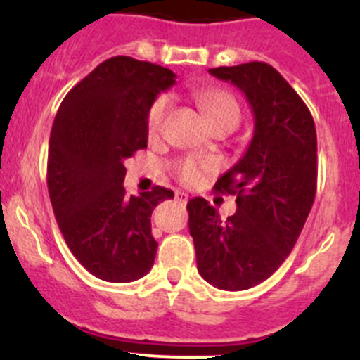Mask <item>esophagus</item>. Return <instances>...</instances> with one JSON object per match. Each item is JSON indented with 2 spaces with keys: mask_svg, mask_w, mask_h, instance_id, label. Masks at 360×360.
Here are the masks:
<instances>
[{
  "mask_svg": "<svg viewBox=\"0 0 360 360\" xmlns=\"http://www.w3.org/2000/svg\"><path fill=\"white\" fill-rule=\"evenodd\" d=\"M176 202H179V203H186L188 202V195L186 193H183V191H176Z\"/></svg>",
  "mask_w": 360,
  "mask_h": 360,
  "instance_id": "obj_1",
  "label": "esophagus"
}]
</instances>
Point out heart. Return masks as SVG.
<instances>
[{
    "label": "heart",
    "instance_id": "obj_1",
    "mask_svg": "<svg viewBox=\"0 0 360 360\" xmlns=\"http://www.w3.org/2000/svg\"><path fill=\"white\" fill-rule=\"evenodd\" d=\"M197 101L200 108L205 112L207 120H209L210 127H237L242 118V108L238 104L237 97L230 94L228 90L221 89H207L200 90L197 94ZM170 110V97L169 96H158L157 99L151 103L150 110L146 115V127L150 136H158L163 129L167 115ZM212 169V163L205 162V160H195V158H181L177 160L174 165V172L179 177L183 184H197L200 183L202 177L205 176L209 170Z\"/></svg>",
    "mask_w": 360,
    "mask_h": 360
}]
</instances>
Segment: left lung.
<instances>
[{
	"instance_id": "1",
	"label": "left lung",
	"mask_w": 360,
	"mask_h": 360,
	"mask_svg": "<svg viewBox=\"0 0 360 360\" xmlns=\"http://www.w3.org/2000/svg\"><path fill=\"white\" fill-rule=\"evenodd\" d=\"M248 97L254 136L214 190L237 195L223 221L205 198H191L190 233L198 274L214 288L244 291L266 281L291 254L317 190V132L310 110L266 63L209 69Z\"/></svg>"
}]
</instances>
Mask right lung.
Listing matches in <instances>:
<instances>
[{"instance_id":"obj_1","label":"right lung","mask_w":360,"mask_h":360,"mask_svg":"<svg viewBox=\"0 0 360 360\" xmlns=\"http://www.w3.org/2000/svg\"><path fill=\"white\" fill-rule=\"evenodd\" d=\"M174 83L170 69L111 57L69 90L53 120L50 202L72 256L101 281L132 282L153 266L151 212L174 191L155 186L129 198L125 160L146 148L148 110Z\"/></svg>"}]
</instances>
